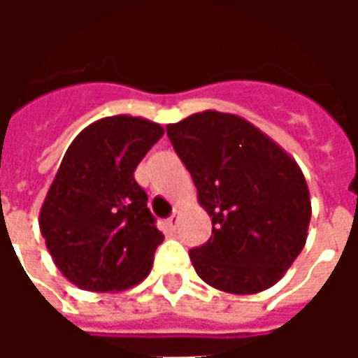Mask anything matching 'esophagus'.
Returning <instances> with one entry per match:
<instances>
[{
    "mask_svg": "<svg viewBox=\"0 0 358 358\" xmlns=\"http://www.w3.org/2000/svg\"><path fill=\"white\" fill-rule=\"evenodd\" d=\"M178 222H180V213H178V210H174V215H172V217L166 220V226H169L171 230H176Z\"/></svg>",
    "mask_w": 358,
    "mask_h": 358,
    "instance_id": "1",
    "label": "esophagus"
}]
</instances>
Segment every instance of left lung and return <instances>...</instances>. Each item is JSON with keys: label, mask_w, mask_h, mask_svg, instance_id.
Returning a JSON list of instances; mask_svg holds the SVG:
<instances>
[{"label": "left lung", "mask_w": 358, "mask_h": 358, "mask_svg": "<svg viewBox=\"0 0 358 358\" xmlns=\"http://www.w3.org/2000/svg\"><path fill=\"white\" fill-rule=\"evenodd\" d=\"M213 236L189 259L215 289L251 295L280 282L305 248L310 195L297 161L243 117L220 110L166 126Z\"/></svg>", "instance_id": "1"}]
</instances>
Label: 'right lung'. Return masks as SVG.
I'll return each instance as SVG.
<instances>
[{"instance_id":"add662e5","label":"right lung","mask_w":358,"mask_h":358,"mask_svg":"<svg viewBox=\"0 0 358 358\" xmlns=\"http://www.w3.org/2000/svg\"><path fill=\"white\" fill-rule=\"evenodd\" d=\"M164 128L115 115L86 126L66 149L40 209V232L61 274L80 289L117 293L148 278L164 240L134 171Z\"/></svg>"}]
</instances>
